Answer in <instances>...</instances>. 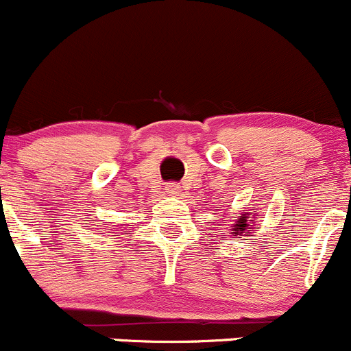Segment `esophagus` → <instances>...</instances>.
Listing matches in <instances>:
<instances>
[{"label": "esophagus", "mask_w": 351, "mask_h": 351, "mask_svg": "<svg viewBox=\"0 0 351 351\" xmlns=\"http://www.w3.org/2000/svg\"><path fill=\"white\" fill-rule=\"evenodd\" d=\"M165 193H167L169 196H180L179 184H176V182L167 184V187H165Z\"/></svg>", "instance_id": "34e87169"}]
</instances>
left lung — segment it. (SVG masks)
<instances>
[{
  "instance_id": "obj_1",
  "label": "left lung",
  "mask_w": 351,
  "mask_h": 351,
  "mask_svg": "<svg viewBox=\"0 0 351 351\" xmlns=\"http://www.w3.org/2000/svg\"><path fill=\"white\" fill-rule=\"evenodd\" d=\"M223 218V216H221ZM258 218V215H256L255 211H252V209H248V211L241 213L240 218L234 219V225L231 226V238H241V237H247V234H252L254 231L258 228V226L255 225V219Z\"/></svg>"
}]
</instances>
